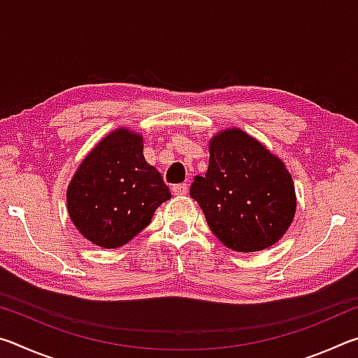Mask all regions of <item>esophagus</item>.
Listing matches in <instances>:
<instances>
[{
	"label": "esophagus",
	"instance_id": "1",
	"mask_svg": "<svg viewBox=\"0 0 358 358\" xmlns=\"http://www.w3.org/2000/svg\"><path fill=\"white\" fill-rule=\"evenodd\" d=\"M172 192L175 194V196H185V194L187 192V185H186V183L175 185V186L172 187Z\"/></svg>",
	"mask_w": 358,
	"mask_h": 358
}]
</instances>
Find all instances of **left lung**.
<instances>
[{
	"mask_svg": "<svg viewBox=\"0 0 358 358\" xmlns=\"http://www.w3.org/2000/svg\"><path fill=\"white\" fill-rule=\"evenodd\" d=\"M208 171L196 175L189 194L222 245L238 252L270 248L289 229L296 197L280 157L238 128L210 141Z\"/></svg>",
	"mask_w": 358,
	"mask_h": 358,
	"instance_id": "8db88e82",
	"label": "left lung"
}]
</instances>
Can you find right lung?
I'll return each instance as SVG.
<instances>
[{"label": "right lung", "mask_w": 358, "mask_h": 358, "mask_svg": "<svg viewBox=\"0 0 358 358\" xmlns=\"http://www.w3.org/2000/svg\"><path fill=\"white\" fill-rule=\"evenodd\" d=\"M171 199L161 173L143 157V137L126 128L107 134L85 156L68 186V211L96 246L120 248Z\"/></svg>", "instance_id": "right-lung-1"}]
</instances>
